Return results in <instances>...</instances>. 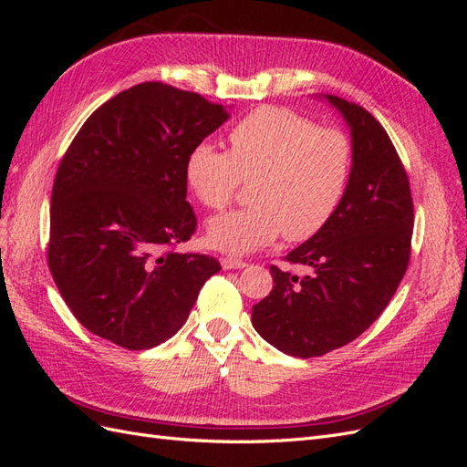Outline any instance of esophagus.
<instances>
[{"instance_id": "1", "label": "esophagus", "mask_w": 467, "mask_h": 467, "mask_svg": "<svg viewBox=\"0 0 467 467\" xmlns=\"http://www.w3.org/2000/svg\"><path fill=\"white\" fill-rule=\"evenodd\" d=\"M222 266L225 271H232V268H245L247 263L242 259H235V257H222Z\"/></svg>"}]
</instances>
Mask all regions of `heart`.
<instances>
[{"label": "heart", "instance_id": "heart-1", "mask_svg": "<svg viewBox=\"0 0 467 467\" xmlns=\"http://www.w3.org/2000/svg\"><path fill=\"white\" fill-rule=\"evenodd\" d=\"M228 142L230 151L194 146L185 161L189 189L212 210L228 206L242 181L255 179V204L208 222L210 247L245 255L280 234L306 242L327 225L352 173V144L343 130L285 107H261L234 126Z\"/></svg>", "mask_w": 467, "mask_h": 467}]
</instances>
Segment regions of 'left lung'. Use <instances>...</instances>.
I'll return each instance as SVG.
<instances>
[{"instance_id": "obj_1", "label": "left lung", "mask_w": 467, "mask_h": 467, "mask_svg": "<svg viewBox=\"0 0 467 467\" xmlns=\"http://www.w3.org/2000/svg\"><path fill=\"white\" fill-rule=\"evenodd\" d=\"M341 112L352 173L333 218L286 261L304 276L271 266L275 286L253 306L257 333L290 357L312 358L355 341L384 312L411 255L413 199L388 132L368 110L325 95Z\"/></svg>"}]
</instances>
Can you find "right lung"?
Masks as SVG:
<instances>
[{
    "label": "right lung",
    "mask_w": 467,
    "mask_h": 467,
    "mask_svg": "<svg viewBox=\"0 0 467 467\" xmlns=\"http://www.w3.org/2000/svg\"><path fill=\"white\" fill-rule=\"evenodd\" d=\"M228 119L199 93L148 81L109 99L69 144L52 187L48 266L93 335L129 350L158 347L222 268L173 247L196 228L187 155Z\"/></svg>",
    "instance_id": "right-lung-1"
}]
</instances>
